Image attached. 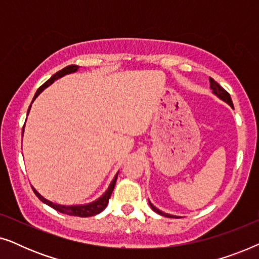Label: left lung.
I'll list each match as a JSON object with an SVG mask.
<instances>
[{
    "mask_svg": "<svg viewBox=\"0 0 259 259\" xmlns=\"http://www.w3.org/2000/svg\"><path fill=\"white\" fill-rule=\"evenodd\" d=\"M210 88H211L212 93H213V94L215 95V97L219 98V99H221V100H223L224 102H226V104H228V105L230 106V107L233 108V104H232V100H231V97H230V94L224 90V88L219 86V84H218L217 82H215V81H214L213 79H211V77H210ZM148 204H150V206H151L152 210H153L154 212H157L158 214L165 215V217H168V218H180L179 215H173V214L165 213V212L160 211V210H159V208L155 207L154 205L152 204L150 200H148Z\"/></svg>",
    "mask_w": 259,
    "mask_h": 259,
    "instance_id": "left-lung-1",
    "label": "left lung"
}]
</instances>
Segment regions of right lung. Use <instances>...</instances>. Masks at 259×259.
Masks as SVG:
<instances>
[{
	"label": "right lung",
	"instance_id": "right-lung-1",
	"mask_svg": "<svg viewBox=\"0 0 259 259\" xmlns=\"http://www.w3.org/2000/svg\"><path fill=\"white\" fill-rule=\"evenodd\" d=\"M79 68H80V67L76 66V65H69V66L65 67V68H63V69L59 70L58 73H55L54 75H53L51 79L47 81V82H45L36 91V93H35V95H34L31 104H33L35 99H36L38 95L41 94V92L44 91V90H46V88H47L48 86H51V84L54 82L55 80H58V79H60V77L67 75V74L75 73V72H77V69H79ZM30 107H31V105L29 106V108H28V113H29V111H30ZM28 113H27V115H28ZM23 133H24V127H23V130H22V137H23ZM118 173H116V175L114 176V178H113L111 184H109L108 189L106 190V192L102 194V196L99 197L98 199H95L94 201H91V203H87V204H80V205H61V204H56V203H53V201H51V200L46 199L45 197H42L41 194L38 193L37 191L34 189V187H33V191H34V193L37 196L38 199L42 201V203L49 205V206L53 207L56 211L61 212V213H66V214H69V215H77V217H92V215H95V214L100 213V212L104 211L105 208H106V206H107L109 198H111V194L113 192V190H114V186H115V183H116V178H118Z\"/></svg>",
	"mask_w": 259,
	"mask_h": 259
}]
</instances>
